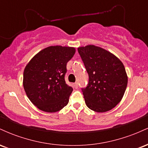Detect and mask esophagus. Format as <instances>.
I'll use <instances>...</instances> for the list:
<instances>
[{
    "mask_svg": "<svg viewBox=\"0 0 148 148\" xmlns=\"http://www.w3.org/2000/svg\"><path fill=\"white\" fill-rule=\"evenodd\" d=\"M74 87L75 88H78V87H79V84H78L77 82L74 83Z\"/></svg>",
    "mask_w": 148,
    "mask_h": 148,
    "instance_id": "esophagus-1",
    "label": "esophagus"
}]
</instances>
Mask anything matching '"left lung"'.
I'll return each instance as SVG.
<instances>
[{"label": "left lung", "mask_w": 148, "mask_h": 148, "mask_svg": "<svg viewBox=\"0 0 148 148\" xmlns=\"http://www.w3.org/2000/svg\"><path fill=\"white\" fill-rule=\"evenodd\" d=\"M88 74V84L81 88L90 109L103 113L121 101L127 86L123 62L111 53L94 45L78 48Z\"/></svg>", "instance_id": "8db88e82"}]
</instances>
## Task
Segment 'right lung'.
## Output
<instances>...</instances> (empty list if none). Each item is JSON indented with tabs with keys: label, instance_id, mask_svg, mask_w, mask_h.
Masks as SVG:
<instances>
[{
	"label": "right lung",
	"instance_id": "add662e5",
	"mask_svg": "<svg viewBox=\"0 0 148 148\" xmlns=\"http://www.w3.org/2000/svg\"><path fill=\"white\" fill-rule=\"evenodd\" d=\"M73 47L51 46L34 56L23 72V88L28 99L42 111L55 113L69 102L73 88L66 84L67 63Z\"/></svg>",
	"mask_w": 148,
	"mask_h": 148
}]
</instances>
